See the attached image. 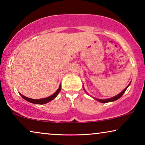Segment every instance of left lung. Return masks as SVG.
Instances as JSON below:
<instances>
[{"label": "left lung", "instance_id": "8db88e82", "mask_svg": "<svg viewBox=\"0 0 145 145\" xmlns=\"http://www.w3.org/2000/svg\"><path fill=\"white\" fill-rule=\"evenodd\" d=\"M130 84H131V83H129V84L128 86H127L126 88H125L124 90L122 91L120 93V94H119L118 95H117V96L113 97V98H108V99H105V100H100V99H97V98H94V99H95V100L99 101V102H101V103H108V102H114V101H116V100H118L119 98H121V97L122 96V95L124 94V92H125V90H127V87H128L129 86ZM83 89H84V86H83ZM84 91H85V92H86V90H84Z\"/></svg>", "mask_w": 145, "mask_h": 145}]
</instances>
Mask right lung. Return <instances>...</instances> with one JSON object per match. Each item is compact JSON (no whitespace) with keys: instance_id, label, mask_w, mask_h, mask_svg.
Masks as SVG:
<instances>
[{"instance_id":"1","label":"right lung","mask_w":145,"mask_h":145,"mask_svg":"<svg viewBox=\"0 0 145 145\" xmlns=\"http://www.w3.org/2000/svg\"><path fill=\"white\" fill-rule=\"evenodd\" d=\"M61 86L60 84V86H59L58 90H57L56 92H55L54 94L51 95L50 96L47 97V98H42V99H39V100H36V99H31V98H27V97H25L24 96H23L22 94H20V96L22 97V98L25 100L27 102H31L32 103V104H47V103H48L50 102V101L53 100V99L57 97V95L59 93V92L61 91Z\"/></svg>"}]
</instances>
